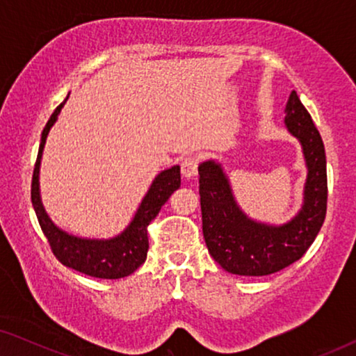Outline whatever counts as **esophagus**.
I'll return each instance as SVG.
<instances>
[{
  "label": "esophagus",
  "instance_id": "1",
  "mask_svg": "<svg viewBox=\"0 0 356 356\" xmlns=\"http://www.w3.org/2000/svg\"><path fill=\"white\" fill-rule=\"evenodd\" d=\"M197 165H199V160L197 157H194V155H189L181 162V173L183 177L189 179V178H194L197 175Z\"/></svg>",
  "mask_w": 356,
  "mask_h": 356
}]
</instances>
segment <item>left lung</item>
Instances as JSON below:
<instances>
[{
	"mask_svg": "<svg viewBox=\"0 0 356 356\" xmlns=\"http://www.w3.org/2000/svg\"><path fill=\"white\" fill-rule=\"evenodd\" d=\"M285 124L300 140L308 167L303 207L284 225L252 220L233 197L222 165H199L202 233L211 256L230 274L269 275L293 264L313 245L327 209V172L321 134L293 90L285 108Z\"/></svg>",
	"mask_w": 356,
	"mask_h": 356,
	"instance_id": "1",
	"label": "left lung"
}]
</instances>
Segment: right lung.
<instances>
[{
    "mask_svg": "<svg viewBox=\"0 0 356 356\" xmlns=\"http://www.w3.org/2000/svg\"><path fill=\"white\" fill-rule=\"evenodd\" d=\"M66 100L56 106V110L53 111L47 126L42 131L40 147H38L35 168H33L32 175L31 197L33 211L37 213L43 235L47 236L48 243H50L53 254L56 256V259L63 266L71 267V269L82 272L86 275L97 277V279H121V277H128L140 264H144L145 257H147V227L157 217L160 209L168 201V197L172 196L175 189H178L179 184H181L179 167L175 165V167L163 170V172H160L155 177L134 218L118 236L110 238V240H90V238H77L63 232L61 228H58L50 220L45 209H43L38 173H40V160L43 147H45L47 143V136L58 120V115H60Z\"/></svg>",
    "mask_w": 356,
    "mask_h": 356,
    "instance_id": "1",
    "label": "right lung"
}]
</instances>
